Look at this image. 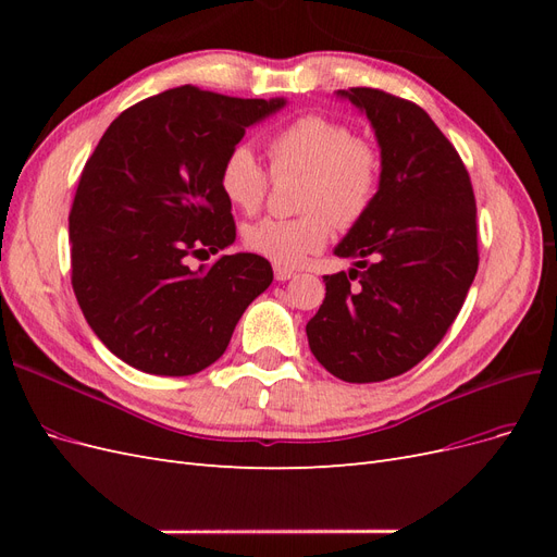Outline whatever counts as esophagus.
Here are the masks:
<instances>
[{"label":"esophagus","mask_w":557,"mask_h":557,"mask_svg":"<svg viewBox=\"0 0 557 557\" xmlns=\"http://www.w3.org/2000/svg\"><path fill=\"white\" fill-rule=\"evenodd\" d=\"M274 276L276 281H290L295 276V269H288V267H274Z\"/></svg>","instance_id":"esophagus-1"}]
</instances>
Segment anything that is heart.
<instances>
[{"instance_id": "heart-1", "label": "heart", "mask_w": 557, "mask_h": 557, "mask_svg": "<svg viewBox=\"0 0 557 557\" xmlns=\"http://www.w3.org/2000/svg\"><path fill=\"white\" fill-rule=\"evenodd\" d=\"M276 176L305 174L295 218H262L244 230V244L278 267H297L323 250L334 225L356 227L374 209L383 185L379 146L356 137L350 125L311 113L281 127L267 144ZM218 188L232 209L258 213L269 174L244 144L234 146L218 172Z\"/></svg>"}]
</instances>
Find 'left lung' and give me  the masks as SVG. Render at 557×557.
Masks as SVG:
<instances>
[{"label": "left lung", "mask_w": 557, "mask_h": 557, "mask_svg": "<svg viewBox=\"0 0 557 557\" xmlns=\"http://www.w3.org/2000/svg\"><path fill=\"white\" fill-rule=\"evenodd\" d=\"M339 95L376 132L383 185L334 248L356 267L323 276L307 336L332 376L376 383L430 356L458 318L479 269L476 201L458 150L418 104L376 88Z\"/></svg>", "instance_id": "8db88e82"}]
</instances>
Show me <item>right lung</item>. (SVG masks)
<instances>
[{
  "label": "right lung",
  "instance_id": "obj_1",
  "mask_svg": "<svg viewBox=\"0 0 557 557\" xmlns=\"http://www.w3.org/2000/svg\"><path fill=\"white\" fill-rule=\"evenodd\" d=\"M283 104L181 86L125 109L99 139L70 211L72 288L115 358L156 376L197 374L274 281L256 252L190 260L237 239L218 172L246 127Z\"/></svg>",
  "mask_w": 557,
  "mask_h": 557
}]
</instances>
